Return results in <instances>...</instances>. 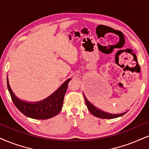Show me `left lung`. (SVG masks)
<instances>
[{"label": "left lung", "mask_w": 149, "mask_h": 149, "mask_svg": "<svg viewBox=\"0 0 149 149\" xmlns=\"http://www.w3.org/2000/svg\"><path fill=\"white\" fill-rule=\"evenodd\" d=\"M84 98H85V102H86V106H87L88 107V111L95 117H100V118H102V119H113V118H116V117L122 116L123 115L125 114V113H122V114H119V115H113V114L105 113V112L102 111L101 110H99L98 108L95 107V106H93L91 103H90L89 101L86 99L85 95H84Z\"/></svg>", "instance_id": "left-lung-1"}]
</instances>
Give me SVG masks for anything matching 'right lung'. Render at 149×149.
Masks as SVG:
<instances>
[{"mask_svg":"<svg viewBox=\"0 0 149 149\" xmlns=\"http://www.w3.org/2000/svg\"><path fill=\"white\" fill-rule=\"evenodd\" d=\"M71 79H68L54 93L38 103H27L22 102L14 95L9 84L7 79V88L10 92L11 98L16 107L25 116L36 119H46L55 116L61 111L63 99L67 91L68 83Z\"/></svg>","mask_w":149,"mask_h":149,"instance_id":"1","label":"right lung"}]
</instances>
